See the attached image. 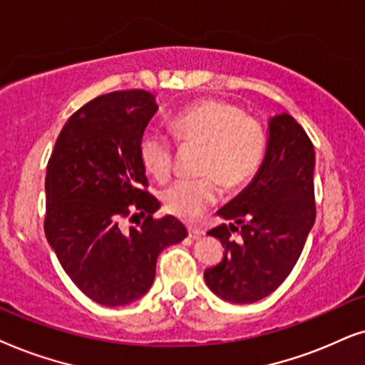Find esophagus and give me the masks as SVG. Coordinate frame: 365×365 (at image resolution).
<instances>
[{
  "mask_svg": "<svg viewBox=\"0 0 365 365\" xmlns=\"http://www.w3.org/2000/svg\"><path fill=\"white\" fill-rule=\"evenodd\" d=\"M203 235V232L200 230V228H197V227H188V237H190V239H200V237Z\"/></svg>",
  "mask_w": 365,
  "mask_h": 365,
  "instance_id": "1",
  "label": "esophagus"
}]
</instances>
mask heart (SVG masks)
I'll return each instance as SVG.
<instances>
[{"label": "heart", "instance_id": "1", "mask_svg": "<svg viewBox=\"0 0 365 365\" xmlns=\"http://www.w3.org/2000/svg\"><path fill=\"white\" fill-rule=\"evenodd\" d=\"M170 128L180 145H200L198 173L203 177L178 180L162 190L163 208L180 220L193 222L222 193L240 190L259 172L267 153V132L260 120L230 101L208 98L178 111ZM175 148L168 137L147 130L138 142L143 168L157 180L173 170Z\"/></svg>", "mask_w": 365, "mask_h": 365}]
</instances>
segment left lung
<instances>
[{
	"mask_svg": "<svg viewBox=\"0 0 365 365\" xmlns=\"http://www.w3.org/2000/svg\"><path fill=\"white\" fill-rule=\"evenodd\" d=\"M314 165V145L302 126L287 113L272 118L259 173L218 210L228 225L208 230L225 249L203 274L218 297L252 304L287 279L315 222ZM235 231L241 233L237 241L231 237Z\"/></svg>",
	"mask_w": 365,
	"mask_h": 365,
	"instance_id": "1",
	"label": "left lung"
}]
</instances>
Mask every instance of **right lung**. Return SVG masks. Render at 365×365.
Segmentation results:
<instances>
[{
	"instance_id": "1",
	"label": "right lung",
	"mask_w": 365,
	"mask_h": 365,
	"mask_svg": "<svg viewBox=\"0 0 365 365\" xmlns=\"http://www.w3.org/2000/svg\"><path fill=\"white\" fill-rule=\"evenodd\" d=\"M157 110L145 90L96 96L70 116L48 160L46 240L73 284L108 307L142 297L160 252L187 235L175 217H153L160 202L138 157ZM135 217V227H120Z\"/></svg>"
}]
</instances>
